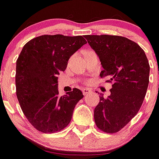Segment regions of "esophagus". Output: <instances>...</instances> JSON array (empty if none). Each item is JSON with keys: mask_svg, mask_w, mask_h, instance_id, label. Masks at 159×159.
I'll list each match as a JSON object with an SVG mask.
<instances>
[{"mask_svg": "<svg viewBox=\"0 0 159 159\" xmlns=\"http://www.w3.org/2000/svg\"><path fill=\"white\" fill-rule=\"evenodd\" d=\"M81 91H82V93L84 95H87L89 93L91 92V90H89L88 89H81Z\"/></svg>", "mask_w": 159, "mask_h": 159, "instance_id": "esophagus-1", "label": "esophagus"}]
</instances>
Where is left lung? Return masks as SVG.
<instances>
[{
	"mask_svg": "<svg viewBox=\"0 0 159 159\" xmlns=\"http://www.w3.org/2000/svg\"><path fill=\"white\" fill-rule=\"evenodd\" d=\"M84 38L100 58L101 78L112 83L107 98L100 94L94 111V122L101 131L116 133L137 115L149 82L148 61L134 41L117 35H86Z\"/></svg>",
	"mask_w": 159,
	"mask_h": 159,
	"instance_id": "1",
	"label": "left lung"
}]
</instances>
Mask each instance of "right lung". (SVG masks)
I'll return each instance as SVG.
<instances>
[{
    "label": "right lung",
    "instance_id": "obj_1",
    "mask_svg": "<svg viewBox=\"0 0 159 159\" xmlns=\"http://www.w3.org/2000/svg\"><path fill=\"white\" fill-rule=\"evenodd\" d=\"M86 43L82 36L44 34L28 41L19 54L16 94L25 117L38 131L54 133L70 123L75 105L84 96L78 89L59 95L57 75Z\"/></svg>",
    "mask_w": 159,
    "mask_h": 159
}]
</instances>
